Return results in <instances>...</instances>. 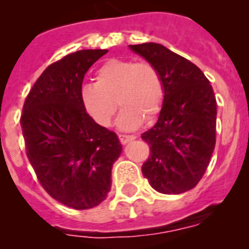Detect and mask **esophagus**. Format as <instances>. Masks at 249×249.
I'll return each mask as SVG.
<instances>
[{"label": "esophagus", "instance_id": "esophagus-1", "mask_svg": "<svg viewBox=\"0 0 249 249\" xmlns=\"http://www.w3.org/2000/svg\"><path fill=\"white\" fill-rule=\"evenodd\" d=\"M119 138H120L121 143L126 144V143H129L130 141L136 140L137 137L136 136H126V134H120V136H119Z\"/></svg>", "mask_w": 249, "mask_h": 249}]
</instances>
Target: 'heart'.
<instances>
[{
    "mask_svg": "<svg viewBox=\"0 0 249 249\" xmlns=\"http://www.w3.org/2000/svg\"><path fill=\"white\" fill-rule=\"evenodd\" d=\"M81 102L88 115L101 126L111 124L119 103L123 109L117 126L133 130L143 119L150 121L160 112L164 84L158 70L147 62L109 59L98 68L95 84L83 86Z\"/></svg>",
    "mask_w": 249,
    "mask_h": 249,
    "instance_id": "heart-1",
    "label": "heart"
}]
</instances>
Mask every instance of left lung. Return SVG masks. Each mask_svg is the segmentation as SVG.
<instances>
[{"mask_svg":"<svg viewBox=\"0 0 249 249\" xmlns=\"http://www.w3.org/2000/svg\"><path fill=\"white\" fill-rule=\"evenodd\" d=\"M129 48L158 70L164 84L158 121L142 134L151 150L142 173L159 193H186L201 179L216 144L212 86L200 68L163 45L144 42Z\"/></svg>","mask_w":249,"mask_h":249,"instance_id":"8db88e82","label":"left lung"}]
</instances>
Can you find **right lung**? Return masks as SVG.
I'll return each mask as SVG.
<instances>
[{"mask_svg":"<svg viewBox=\"0 0 249 249\" xmlns=\"http://www.w3.org/2000/svg\"><path fill=\"white\" fill-rule=\"evenodd\" d=\"M108 50H79L50 64L38 77L20 117L27 156L48 194L73 209L97 207L111 190L121 155L119 137L84 108L85 73Z\"/></svg>","mask_w":249,"mask_h":249,"instance_id":"right-lung-1","label":"right lung"}]
</instances>
